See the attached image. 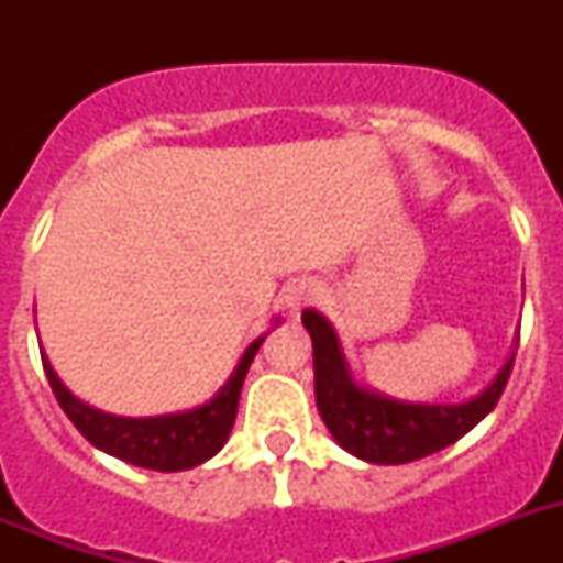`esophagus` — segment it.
<instances>
[{
    "label": "esophagus",
    "mask_w": 563,
    "mask_h": 563,
    "mask_svg": "<svg viewBox=\"0 0 563 563\" xmlns=\"http://www.w3.org/2000/svg\"><path fill=\"white\" fill-rule=\"evenodd\" d=\"M318 296H321V292H318L316 282H296V285L287 290V307H290V312H298L301 307L312 305Z\"/></svg>",
    "instance_id": "1"
}]
</instances>
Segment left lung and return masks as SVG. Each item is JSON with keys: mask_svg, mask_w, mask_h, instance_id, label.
<instances>
[{"mask_svg": "<svg viewBox=\"0 0 563 563\" xmlns=\"http://www.w3.org/2000/svg\"><path fill=\"white\" fill-rule=\"evenodd\" d=\"M301 321L312 338L316 402L321 420L343 451L375 465L422 460L465 437L494 411L516 361V352H510L487 389L465 402L391 400L352 380L341 341L321 312L305 310Z\"/></svg>", "mask_w": 563, "mask_h": 563, "instance_id": "obj_1", "label": "left lung"}]
</instances>
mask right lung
Listing matches in <instances>:
<instances>
[{"mask_svg":"<svg viewBox=\"0 0 563 563\" xmlns=\"http://www.w3.org/2000/svg\"><path fill=\"white\" fill-rule=\"evenodd\" d=\"M265 335H258L247 346L245 355L239 357L233 375L228 377L225 386L211 400L197 406V409L161 417H118L92 409V406L78 400L58 380V375L53 372V366H49L44 355L42 363L49 389L56 395L64 415L73 420V426L96 449H101L109 456H118V460L129 462V465L148 467V471H166L168 474V471H188L194 465H202V462L211 460L225 445L228 434L233 429V420H236L239 391H242L251 361L256 357Z\"/></svg>","mask_w":563,"mask_h":563,"instance_id":"right-lung-1","label":"right lung"}]
</instances>
